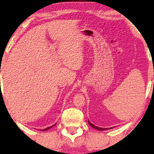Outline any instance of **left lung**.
Instances as JSON below:
<instances>
[{"label":"left lung","instance_id":"left-lung-1","mask_svg":"<svg viewBox=\"0 0 154 154\" xmlns=\"http://www.w3.org/2000/svg\"><path fill=\"white\" fill-rule=\"evenodd\" d=\"M88 123L90 124V125H91L92 128H93L94 129H95V130H107V129H109V128H98V127H97V126H95V125H93V124H92V123L91 122L89 121V120H88ZM110 129H111V128H110Z\"/></svg>","mask_w":154,"mask_h":154}]
</instances>
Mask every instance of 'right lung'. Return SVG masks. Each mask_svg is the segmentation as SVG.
<instances>
[{
	"label": "right lung",
	"instance_id": "add662e5",
	"mask_svg": "<svg viewBox=\"0 0 154 154\" xmlns=\"http://www.w3.org/2000/svg\"><path fill=\"white\" fill-rule=\"evenodd\" d=\"M54 125H53V126H51V127H48V128H47L44 129V130H43V131H45V130H49V129H50V128H52V127H54Z\"/></svg>",
	"mask_w": 154,
	"mask_h": 154
}]
</instances>
